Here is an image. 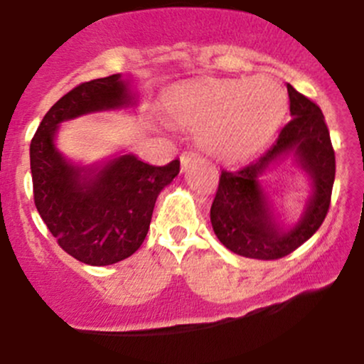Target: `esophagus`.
Wrapping results in <instances>:
<instances>
[{"label":"esophagus","mask_w":364,"mask_h":364,"mask_svg":"<svg viewBox=\"0 0 364 364\" xmlns=\"http://www.w3.org/2000/svg\"><path fill=\"white\" fill-rule=\"evenodd\" d=\"M196 157H198V154H196V152H185V154H181V166H183V168L186 169L188 166H190Z\"/></svg>","instance_id":"esophagus-1"}]
</instances>
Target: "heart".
<instances>
[{"label":"heart","mask_w":364,"mask_h":364,"mask_svg":"<svg viewBox=\"0 0 364 364\" xmlns=\"http://www.w3.org/2000/svg\"><path fill=\"white\" fill-rule=\"evenodd\" d=\"M287 94L272 78L257 77L179 85L164 97L173 123L198 129V141L223 161H241L269 141L286 114Z\"/></svg>","instance_id":"heart-1"}]
</instances>
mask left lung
<instances>
[{"label":"left lung","mask_w":364,"mask_h":364,"mask_svg":"<svg viewBox=\"0 0 364 364\" xmlns=\"http://www.w3.org/2000/svg\"><path fill=\"white\" fill-rule=\"evenodd\" d=\"M291 121L281 129L275 144L237 171H223L210 207L215 236L232 253L257 260H277L299 248L318 231L325 220L333 179L336 154L321 109L298 90L287 85ZM296 161L312 179L311 197L299 224L282 230L274 223L266 194L257 178L270 164L286 155Z\"/></svg>","instance_id":"left-lung-1"}]
</instances>
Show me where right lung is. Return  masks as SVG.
I'll return each instance as SVG.
<instances>
[{
    "label": "right lung",
    "instance_id": "add662e5",
    "mask_svg": "<svg viewBox=\"0 0 364 364\" xmlns=\"http://www.w3.org/2000/svg\"><path fill=\"white\" fill-rule=\"evenodd\" d=\"M119 73L83 82L46 112L31 141L34 203L66 253L87 265L132 257L147 236L159 193L178 176L179 161L150 166L133 154L82 168L54 147L63 121L132 104Z\"/></svg>",
    "mask_w": 364,
    "mask_h": 364
}]
</instances>
